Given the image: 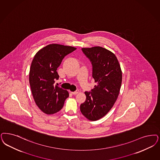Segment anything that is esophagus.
<instances>
[{"mask_svg": "<svg viewBox=\"0 0 160 160\" xmlns=\"http://www.w3.org/2000/svg\"><path fill=\"white\" fill-rule=\"evenodd\" d=\"M80 92V91L78 90H77L76 91H75V92H72V94H77L78 93Z\"/></svg>", "mask_w": 160, "mask_h": 160, "instance_id": "34e87169", "label": "esophagus"}]
</instances>
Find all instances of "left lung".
Masks as SVG:
<instances>
[{
	"label": "left lung",
	"mask_w": 160,
	"mask_h": 160,
	"mask_svg": "<svg viewBox=\"0 0 160 160\" xmlns=\"http://www.w3.org/2000/svg\"><path fill=\"white\" fill-rule=\"evenodd\" d=\"M82 50L92 62L96 85L92 92H84L86 100L80 105V111L88 119L95 121L105 116L115 104L121 87L122 72L116 55L109 50L101 47Z\"/></svg>",
	"instance_id": "8db88e82"
}]
</instances>
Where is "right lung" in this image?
<instances>
[{
    "label": "right lung",
    "mask_w": 160,
    "mask_h": 160,
    "mask_svg": "<svg viewBox=\"0 0 160 160\" xmlns=\"http://www.w3.org/2000/svg\"><path fill=\"white\" fill-rule=\"evenodd\" d=\"M76 50L71 46L49 44L39 50L33 57L29 74L31 89L36 105L47 115L59 112L69 96L67 90L54 83L59 78L57 70L62 59Z\"/></svg>",
    "instance_id": "obj_1"
}]
</instances>
